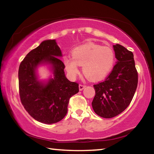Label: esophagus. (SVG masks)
Here are the masks:
<instances>
[{"label":"esophagus","instance_id":"1","mask_svg":"<svg viewBox=\"0 0 154 154\" xmlns=\"http://www.w3.org/2000/svg\"><path fill=\"white\" fill-rule=\"evenodd\" d=\"M85 88V85H84L80 84V85H79V89L80 91H82L83 89H84Z\"/></svg>","mask_w":154,"mask_h":154}]
</instances>
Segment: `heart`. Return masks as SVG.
I'll use <instances>...</instances> for the list:
<instances>
[{
  "instance_id": "heart-1",
  "label": "heart",
  "mask_w": 154,
  "mask_h": 154,
  "mask_svg": "<svg viewBox=\"0 0 154 154\" xmlns=\"http://www.w3.org/2000/svg\"><path fill=\"white\" fill-rule=\"evenodd\" d=\"M71 57L63 59L64 69L71 79L79 73V66L83 72L91 81L103 79L113 69L115 54L111 48L93 43H86L74 48Z\"/></svg>"
}]
</instances>
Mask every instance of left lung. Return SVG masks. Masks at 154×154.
<instances>
[{"label": "left lung", "instance_id": "8db88e82", "mask_svg": "<svg viewBox=\"0 0 154 154\" xmlns=\"http://www.w3.org/2000/svg\"><path fill=\"white\" fill-rule=\"evenodd\" d=\"M118 60L105 81L94 85L92 108L98 116L112 118L120 114L131 102L136 92L138 73L132 51L119 44L113 45Z\"/></svg>", "mask_w": 154, "mask_h": 154}]
</instances>
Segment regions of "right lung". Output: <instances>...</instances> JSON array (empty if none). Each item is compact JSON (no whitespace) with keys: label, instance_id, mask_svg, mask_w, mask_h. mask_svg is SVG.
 Returning a JSON list of instances; mask_svg holds the SVG:
<instances>
[{"label":"right lung","instance_id":"add662e5","mask_svg":"<svg viewBox=\"0 0 154 154\" xmlns=\"http://www.w3.org/2000/svg\"><path fill=\"white\" fill-rule=\"evenodd\" d=\"M62 57L55 39L43 41L21 62L18 71L21 102L36 121L51 124L60 122L67 113L69 99L79 92V85L67 79ZM48 66L52 75L40 80L38 69Z\"/></svg>","mask_w":154,"mask_h":154}]
</instances>
